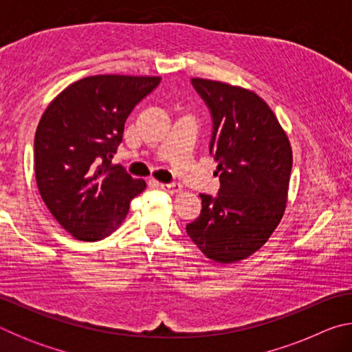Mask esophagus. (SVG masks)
<instances>
[{
    "label": "esophagus",
    "mask_w": 352,
    "mask_h": 352,
    "mask_svg": "<svg viewBox=\"0 0 352 352\" xmlns=\"http://www.w3.org/2000/svg\"><path fill=\"white\" fill-rule=\"evenodd\" d=\"M160 188L168 190V192H170V194H177V192H180V190H182V184H178V183H162V184H160Z\"/></svg>",
    "instance_id": "1"
}]
</instances>
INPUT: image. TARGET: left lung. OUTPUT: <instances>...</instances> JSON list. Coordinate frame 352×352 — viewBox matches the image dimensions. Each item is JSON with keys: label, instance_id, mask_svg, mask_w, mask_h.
<instances>
[{"label": "left lung", "instance_id": "obj_1", "mask_svg": "<svg viewBox=\"0 0 352 352\" xmlns=\"http://www.w3.org/2000/svg\"><path fill=\"white\" fill-rule=\"evenodd\" d=\"M212 116L210 153L217 162V197L200 194V216L186 233L220 264L247 259L281 222L292 170V147L265 100L230 83L194 77Z\"/></svg>", "mask_w": 352, "mask_h": 352}]
</instances>
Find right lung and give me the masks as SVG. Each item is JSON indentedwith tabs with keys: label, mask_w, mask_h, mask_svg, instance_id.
<instances>
[{
	"label": "right lung",
	"mask_w": 352,
	"mask_h": 352,
	"mask_svg": "<svg viewBox=\"0 0 352 352\" xmlns=\"http://www.w3.org/2000/svg\"><path fill=\"white\" fill-rule=\"evenodd\" d=\"M162 77L99 74L57 94L34 141L35 180L47 210L76 239L100 241L126 219L130 200L146 189L111 164L124 124Z\"/></svg>",
	"instance_id": "right-lung-1"
}]
</instances>
